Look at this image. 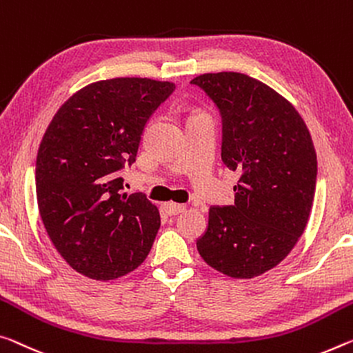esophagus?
<instances>
[{
	"label": "esophagus",
	"instance_id": "obj_1",
	"mask_svg": "<svg viewBox=\"0 0 353 353\" xmlns=\"http://www.w3.org/2000/svg\"><path fill=\"white\" fill-rule=\"evenodd\" d=\"M165 209H166V212L170 215H177V214H181V212H183L187 209L185 205L183 204H176V203H166L165 204Z\"/></svg>",
	"mask_w": 353,
	"mask_h": 353
}]
</instances>
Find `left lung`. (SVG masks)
Listing matches in <instances>:
<instances>
[{
    "mask_svg": "<svg viewBox=\"0 0 353 353\" xmlns=\"http://www.w3.org/2000/svg\"><path fill=\"white\" fill-rule=\"evenodd\" d=\"M190 83L220 110L221 159L242 172L234 205L210 207L198 251L228 276H259L292 251L310 220L317 177L310 130L289 100L256 78L218 72Z\"/></svg>",
    "mask_w": 353,
    "mask_h": 353,
    "instance_id": "obj_1",
    "label": "left lung"
}]
</instances>
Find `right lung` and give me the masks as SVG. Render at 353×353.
Here are the masks:
<instances>
[{
	"instance_id": "1",
	"label": "right lung",
	"mask_w": 353,
	"mask_h": 353,
	"mask_svg": "<svg viewBox=\"0 0 353 353\" xmlns=\"http://www.w3.org/2000/svg\"><path fill=\"white\" fill-rule=\"evenodd\" d=\"M174 83L111 78L75 92L53 116L36 161L39 214L74 270L108 281L143 264L160 214L143 193H122L144 125Z\"/></svg>"
}]
</instances>
